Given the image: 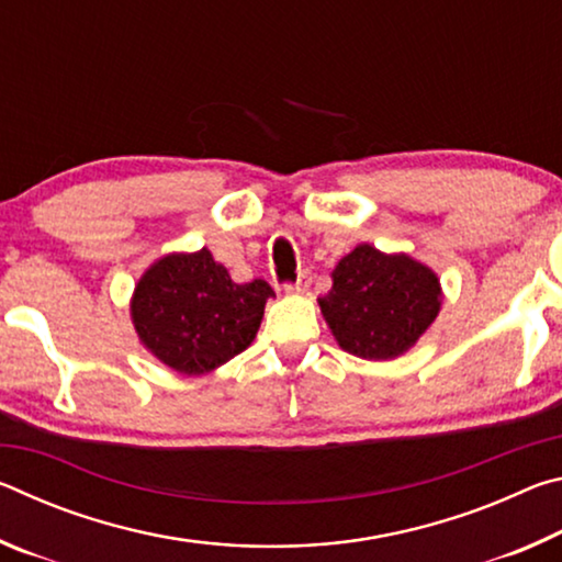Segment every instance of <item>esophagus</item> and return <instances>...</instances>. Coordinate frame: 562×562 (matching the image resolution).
<instances>
[{"instance_id":"34e87169","label":"esophagus","mask_w":562,"mask_h":562,"mask_svg":"<svg viewBox=\"0 0 562 562\" xmlns=\"http://www.w3.org/2000/svg\"><path fill=\"white\" fill-rule=\"evenodd\" d=\"M310 282H312L310 272H300L297 282H292V284H284V292H290V294H304V292H307V288H310Z\"/></svg>"}]
</instances>
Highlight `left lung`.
I'll list each match as a JSON object with an SVG mask.
<instances>
[{"label":"left lung","instance_id":"obj_1","mask_svg":"<svg viewBox=\"0 0 562 562\" xmlns=\"http://www.w3.org/2000/svg\"><path fill=\"white\" fill-rule=\"evenodd\" d=\"M441 302V280L429 265L361 243L331 270V290L319 310L341 349L389 361L429 331Z\"/></svg>","mask_w":562,"mask_h":562}]
</instances>
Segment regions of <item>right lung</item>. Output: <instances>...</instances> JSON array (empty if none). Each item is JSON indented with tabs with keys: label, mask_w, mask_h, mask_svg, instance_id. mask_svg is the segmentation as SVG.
<instances>
[{
	"label": "right lung",
	"mask_w": 562,
	"mask_h": 562,
	"mask_svg": "<svg viewBox=\"0 0 562 562\" xmlns=\"http://www.w3.org/2000/svg\"><path fill=\"white\" fill-rule=\"evenodd\" d=\"M270 297L265 280L233 282L207 247L168 252L133 288L131 322L160 364L201 376L252 345Z\"/></svg>",
	"instance_id": "obj_1"
}]
</instances>
